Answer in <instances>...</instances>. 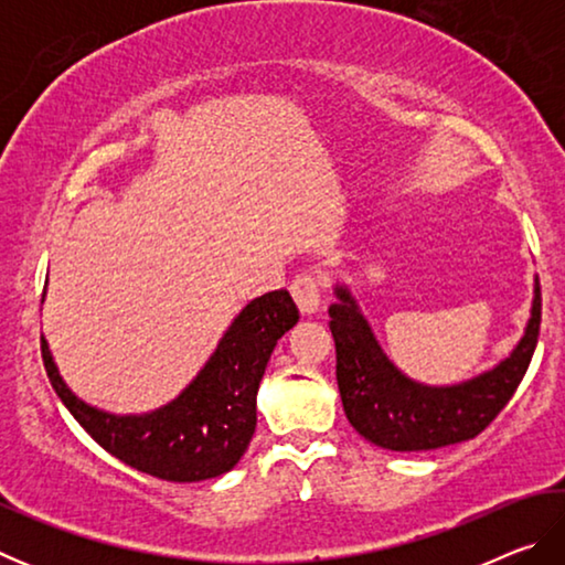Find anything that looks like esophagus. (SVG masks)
Segmentation results:
<instances>
[{"label":"esophagus","mask_w":565,"mask_h":565,"mask_svg":"<svg viewBox=\"0 0 565 565\" xmlns=\"http://www.w3.org/2000/svg\"><path fill=\"white\" fill-rule=\"evenodd\" d=\"M289 289H291L294 301L301 309V313H317L319 311V306H321V284H319L317 276L299 274L291 281Z\"/></svg>","instance_id":"34e87169"}]
</instances>
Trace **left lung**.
<instances>
[{
    "mask_svg": "<svg viewBox=\"0 0 565 565\" xmlns=\"http://www.w3.org/2000/svg\"><path fill=\"white\" fill-rule=\"evenodd\" d=\"M329 329L337 341V381L349 424L388 451H431L468 441L509 404L529 369L541 327L539 276L521 339L491 369L456 384H424L404 374L381 349L356 296L333 284Z\"/></svg>",
    "mask_w": 565,
    "mask_h": 565,
    "instance_id": "8db88e82",
    "label": "left lung"
}]
</instances>
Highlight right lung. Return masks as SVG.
<instances>
[{
	"mask_svg": "<svg viewBox=\"0 0 565 565\" xmlns=\"http://www.w3.org/2000/svg\"><path fill=\"white\" fill-rule=\"evenodd\" d=\"M296 321L299 309L286 289L252 299L181 394L145 414H111L76 396L46 337L42 359L56 396L104 451L161 481L194 483L232 471L244 456L256 428V394L266 363Z\"/></svg>",
	"mask_w": 565,
	"mask_h": 565,
	"instance_id": "right-lung-1",
	"label": "right lung"
}]
</instances>
